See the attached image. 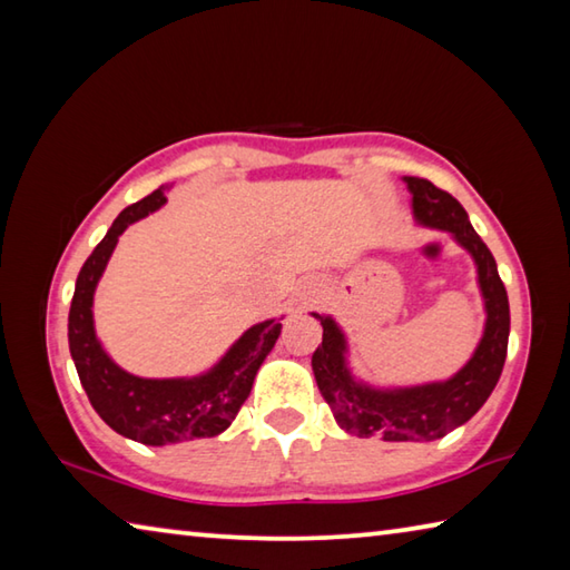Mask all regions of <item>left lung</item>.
<instances>
[{"mask_svg":"<svg viewBox=\"0 0 570 570\" xmlns=\"http://www.w3.org/2000/svg\"><path fill=\"white\" fill-rule=\"evenodd\" d=\"M412 190L414 216L422 224L450 230L478 264L488 324L472 360L455 377L442 384L380 392L352 380L344 364V336L330 316L314 314L324 326L322 344L312 354V370L320 392L336 422L356 438H382L387 442H430L445 438L475 414L503 372L510 334L508 292L498 276L495 258L470 226L465 208L448 190L424 178H404Z\"/></svg>","mask_w":570,"mask_h":570,"instance_id":"8db88e82","label":"left lung"}]
</instances>
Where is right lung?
Wrapping results in <instances>:
<instances>
[{"instance_id":"obj_1","label":"right lung","mask_w":570,"mask_h":570,"mask_svg":"<svg viewBox=\"0 0 570 570\" xmlns=\"http://www.w3.org/2000/svg\"><path fill=\"white\" fill-rule=\"evenodd\" d=\"M166 204L160 190L122 210L88 262L82 264L75 284V296L67 320L70 354L80 382L95 412L122 438L142 445H170V442L216 438L236 420L240 404L254 387L258 366L272 352L282 324L264 322L250 326L230 352L204 377L196 380H142L122 372L100 342L92 326V294L118 236L132 220L153 214Z\"/></svg>"}]
</instances>
